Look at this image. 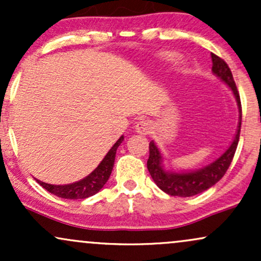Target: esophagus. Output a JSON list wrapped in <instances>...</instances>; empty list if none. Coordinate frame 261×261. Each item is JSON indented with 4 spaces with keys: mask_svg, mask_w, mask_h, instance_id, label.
<instances>
[{
    "mask_svg": "<svg viewBox=\"0 0 261 261\" xmlns=\"http://www.w3.org/2000/svg\"><path fill=\"white\" fill-rule=\"evenodd\" d=\"M136 133L139 134H147L149 130H151V122L148 120H141L136 124Z\"/></svg>",
    "mask_w": 261,
    "mask_h": 261,
    "instance_id": "obj_1",
    "label": "esophagus"
}]
</instances>
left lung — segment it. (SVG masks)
<instances>
[{"label": "left lung", "instance_id": "left-lung-1", "mask_svg": "<svg viewBox=\"0 0 261 261\" xmlns=\"http://www.w3.org/2000/svg\"><path fill=\"white\" fill-rule=\"evenodd\" d=\"M211 59L212 72L216 74L217 77H220L229 87L230 91L233 92L236 97L237 106H238L239 110L238 128H237L236 136L230 146L226 149L223 154H221V157H218L216 161L210 163L208 166L203 167L201 169L191 170V172H167L162 166L163 157H162L160 149L155 146L154 141H151L149 142V157L147 161L148 172L153 181L157 184V187L168 195L180 197L194 196L214 187L226 174L227 169L230 166V162L234 157L237 146H238L242 124V104L239 93L237 91L236 82L233 80L228 65L215 54H211Z\"/></svg>", "mask_w": 261, "mask_h": 261}]
</instances>
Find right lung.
Wrapping results in <instances>:
<instances>
[{"mask_svg":"<svg viewBox=\"0 0 261 261\" xmlns=\"http://www.w3.org/2000/svg\"><path fill=\"white\" fill-rule=\"evenodd\" d=\"M124 141V136L114 143V146L109 149L106 157L100 162L99 166L97 167L86 178L81 179V180L72 182V184H66V185H54L47 184V182L38 180L39 184L43 187L45 190L49 193L54 194V195L62 197V199H87V197L95 195L101 188L106 185V182L109 179L112 170L114 167V161H115L116 149H118L120 143Z\"/></svg>","mask_w":261,"mask_h":261,"instance_id":"right-lung-1","label":"right lung"}]
</instances>
